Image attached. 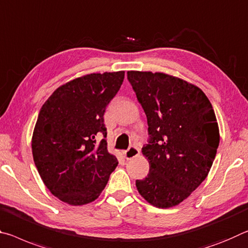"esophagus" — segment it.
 I'll return each instance as SVG.
<instances>
[{"instance_id":"1","label":"esophagus","mask_w":248,"mask_h":248,"mask_svg":"<svg viewBox=\"0 0 248 248\" xmlns=\"http://www.w3.org/2000/svg\"><path fill=\"white\" fill-rule=\"evenodd\" d=\"M123 154H124V157L126 158V159H132V158L136 157L137 155H139L140 149L137 148V146H131V147H129L127 151L123 152Z\"/></svg>"}]
</instances>
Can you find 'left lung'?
I'll return each mask as SVG.
<instances>
[{
    "instance_id": "8db88e82",
    "label": "left lung",
    "mask_w": 248,
    "mask_h": 248,
    "mask_svg": "<svg viewBox=\"0 0 248 248\" xmlns=\"http://www.w3.org/2000/svg\"><path fill=\"white\" fill-rule=\"evenodd\" d=\"M127 79L148 124V144L141 152L149 173L136 180L146 201L171 208L202 184L220 143L216 114L201 89L160 72L128 71Z\"/></svg>"
}]
</instances>
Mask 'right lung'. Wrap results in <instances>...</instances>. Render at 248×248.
Segmentation results:
<instances>
[{"instance_id":"add662e5","label":"right lung","mask_w":248,"mask_h":248,"mask_svg":"<svg viewBox=\"0 0 248 248\" xmlns=\"http://www.w3.org/2000/svg\"><path fill=\"white\" fill-rule=\"evenodd\" d=\"M124 71L91 74L59 87L40 108L31 140L45 186L70 205L94 201L116 168L108 152L104 113L119 92Z\"/></svg>"}]
</instances>
